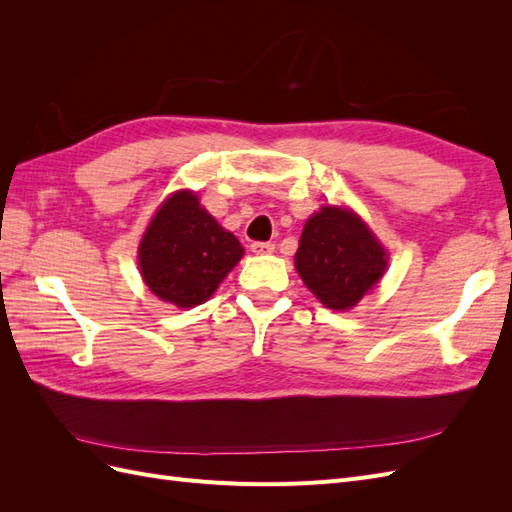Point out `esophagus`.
<instances>
[{
  "instance_id": "obj_1",
  "label": "esophagus",
  "mask_w": 512,
  "mask_h": 512,
  "mask_svg": "<svg viewBox=\"0 0 512 512\" xmlns=\"http://www.w3.org/2000/svg\"><path fill=\"white\" fill-rule=\"evenodd\" d=\"M250 250H252L254 254H271V252L275 250V245H273V243H267V241H254V243L250 245Z\"/></svg>"
}]
</instances>
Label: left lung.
<instances>
[{
	"instance_id": "obj_1",
	"label": "left lung",
	"mask_w": 512,
	"mask_h": 512,
	"mask_svg": "<svg viewBox=\"0 0 512 512\" xmlns=\"http://www.w3.org/2000/svg\"><path fill=\"white\" fill-rule=\"evenodd\" d=\"M389 265V254L369 226L346 207L327 205L303 226L294 254L303 284L318 301L344 312L374 288Z\"/></svg>"
}]
</instances>
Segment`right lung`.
Listing matches in <instances>:
<instances>
[{
    "label": "right lung",
    "instance_id": "add662e5",
    "mask_svg": "<svg viewBox=\"0 0 512 512\" xmlns=\"http://www.w3.org/2000/svg\"><path fill=\"white\" fill-rule=\"evenodd\" d=\"M241 256L239 239L215 222L192 190L164 200L138 245L147 288L177 307L205 303Z\"/></svg>",
    "mask_w": 512,
    "mask_h": 512
}]
</instances>
